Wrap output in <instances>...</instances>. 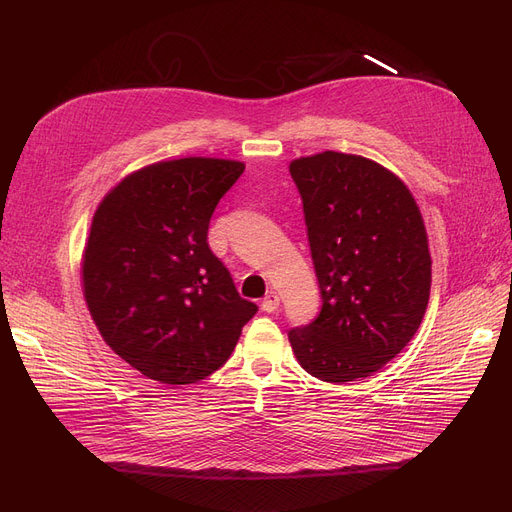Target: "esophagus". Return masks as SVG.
<instances>
[{"label": "esophagus", "instance_id": "1", "mask_svg": "<svg viewBox=\"0 0 512 512\" xmlns=\"http://www.w3.org/2000/svg\"><path fill=\"white\" fill-rule=\"evenodd\" d=\"M278 305H280V297L274 291H270L268 295H265V299L261 301V309L268 311V314H274V311L278 309Z\"/></svg>", "mask_w": 512, "mask_h": 512}]
</instances>
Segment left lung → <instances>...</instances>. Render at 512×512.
Wrapping results in <instances>:
<instances>
[{
	"instance_id": "obj_1",
	"label": "left lung",
	"mask_w": 512,
	"mask_h": 512,
	"mask_svg": "<svg viewBox=\"0 0 512 512\" xmlns=\"http://www.w3.org/2000/svg\"><path fill=\"white\" fill-rule=\"evenodd\" d=\"M322 309L288 330L305 372L349 383L381 370L422 322L431 293L425 221L408 186L360 154L291 161Z\"/></svg>"
}]
</instances>
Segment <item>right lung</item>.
<instances>
[{
  "instance_id": "obj_1",
  "label": "right lung",
  "mask_w": 512,
  "mask_h": 512,
  "mask_svg": "<svg viewBox=\"0 0 512 512\" xmlns=\"http://www.w3.org/2000/svg\"><path fill=\"white\" fill-rule=\"evenodd\" d=\"M242 171L228 159L159 161L123 177L94 213L81 259L87 309L106 345L152 381H203L257 314L207 242Z\"/></svg>"
}]
</instances>
